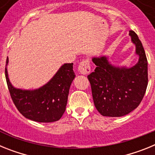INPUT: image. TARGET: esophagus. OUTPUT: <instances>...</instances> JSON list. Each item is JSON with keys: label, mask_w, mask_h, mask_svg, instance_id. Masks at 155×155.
Returning a JSON list of instances; mask_svg holds the SVG:
<instances>
[{"label": "esophagus", "mask_w": 155, "mask_h": 155, "mask_svg": "<svg viewBox=\"0 0 155 155\" xmlns=\"http://www.w3.org/2000/svg\"><path fill=\"white\" fill-rule=\"evenodd\" d=\"M78 71L81 74H87L91 71L90 68V62L88 60H84L80 63L78 66Z\"/></svg>", "instance_id": "34e87169"}]
</instances>
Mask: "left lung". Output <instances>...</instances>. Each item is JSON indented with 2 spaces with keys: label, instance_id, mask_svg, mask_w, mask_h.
<instances>
[{
  "label": "left lung",
  "instance_id": "1",
  "mask_svg": "<svg viewBox=\"0 0 155 155\" xmlns=\"http://www.w3.org/2000/svg\"><path fill=\"white\" fill-rule=\"evenodd\" d=\"M129 35L136 46L138 62L131 68L116 67L105 56L93 57L96 68L87 75L93 101L103 116L120 117L129 114L140 105L147 86V61L140 40L134 31Z\"/></svg>",
  "mask_w": 155,
  "mask_h": 155
}]
</instances>
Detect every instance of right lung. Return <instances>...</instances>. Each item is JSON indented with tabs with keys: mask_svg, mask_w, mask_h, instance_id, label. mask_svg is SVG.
I'll use <instances>...</instances> for the list:
<instances>
[{
	"mask_svg": "<svg viewBox=\"0 0 155 155\" xmlns=\"http://www.w3.org/2000/svg\"><path fill=\"white\" fill-rule=\"evenodd\" d=\"M5 78L11 97L18 110L28 120L39 123L59 120L65 112L71 84L75 78L72 64H64L54 76L42 87L34 90L16 88L8 78L7 66Z\"/></svg>",
	"mask_w": 155,
	"mask_h": 155,
	"instance_id": "add662e5",
	"label": "right lung"
}]
</instances>
